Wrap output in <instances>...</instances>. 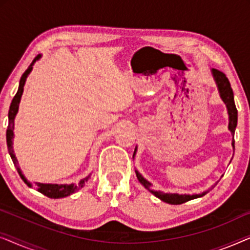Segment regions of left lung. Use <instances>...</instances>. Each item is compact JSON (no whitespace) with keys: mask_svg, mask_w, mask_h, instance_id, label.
I'll use <instances>...</instances> for the list:
<instances>
[{"mask_svg":"<svg viewBox=\"0 0 250 250\" xmlns=\"http://www.w3.org/2000/svg\"><path fill=\"white\" fill-rule=\"evenodd\" d=\"M211 71H213L214 78H215V81H216V84H217L218 91H220L222 100H223L224 104H227L228 112H229V129H230L232 135H233L235 127H237V123H238V110H237V108H235L233 91H232L231 84L228 80L227 75H225L223 71H221L218 69H213ZM232 146H233V148H234V140H232ZM135 173H136V177H138L140 183L143 184V186H145L146 189L150 191V192L155 194L157 198H159L160 200L165 201V203H167V204L180 205V204L187 203V201H189V200L196 199V198L203 197L204 194H206L208 192V191H206V192H204L201 194H192V196H190V194L164 193V192H160V191L153 190L151 183H149L146 179H143L142 175L138 172V170H136ZM213 188H211V189H213Z\"/></svg>","mask_w":250,"mask_h":250,"instance_id":"left-lung-1","label":"left lung"}]
</instances>
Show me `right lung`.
I'll return each mask as SVG.
<instances>
[{
	"label": "right lung",
	"mask_w": 250,
	"mask_h": 250,
	"mask_svg": "<svg viewBox=\"0 0 250 250\" xmlns=\"http://www.w3.org/2000/svg\"><path fill=\"white\" fill-rule=\"evenodd\" d=\"M41 56L35 57V59L33 60V62L30 63V66L27 68L25 73L22 74L21 78H20V83H19V87H18V91H17V93L15 95V98L12 99V102L11 104H10V109H9V125H8V129H6V145H8V150H9V153L10 156H11V159L13 164H15L17 170H18L19 175L21 176V179L23 180V182L27 183V186L28 187H32V184L27 182V180L25 179V176L22 175L21 170H20L19 166H18V162H17V158L15 156V152H13V149H12V139H13V126H15V117L17 115V111H18V107H19V102H20V98H21L22 95V92H23V85H25V82H26V78L28 76V74L30 73V70H32L33 68V64L34 62L37 59H40ZM90 179V175L87 177H85V179L81 180L78 184H43V183H35V188L36 190L39 191V192L43 193L44 196L49 197V198H52V199H58V198H64V197H68L70 196V194H73L76 192L81 189V188H83L84 183L86 182V181Z\"/></svg>",
	"instance_id": "1"
}]
</instances>
